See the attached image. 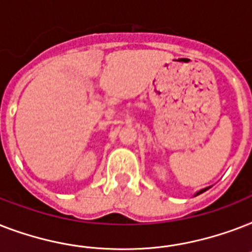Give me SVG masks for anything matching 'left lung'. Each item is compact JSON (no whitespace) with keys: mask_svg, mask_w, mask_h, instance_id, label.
Wrapping results in <instances>:
<instances>
[{"mask_svg":"<svg viewBox=\"0 0 252 252\" xmlns=\"http://www.w3.org/2000/svg\"><path fill=\"white\" fill-rule=\"evenodd\" d=\"M208 188H209V187H207V188H203V189H201V191H199V192H197V193H196V196H197V195H200V193H203V192H205V191H207V189H208Z\"/></svg>","mask_w":252,"mask_h":252,"instance_id":"obj_1","label":"left lung"}]
</instances>
